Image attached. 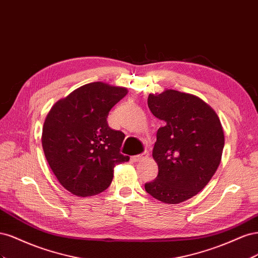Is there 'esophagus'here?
<instances>
[{"label":"esophagus","instance_id":"esophagus-1","mask_svg":"<svg viewBox=\"0 0 258 258\" xmlns=\"http://www.w3.org/2000/svg\"><path fill=\"white\" fill-rule=\"evenodd\" d=\"M146 157H147V155L145 153L144 154H140V155H135L134 157H132V160H134L135 162H139V161H142Z\"/></svg>","mask_w":258,"mask_h":258}]
</instances>
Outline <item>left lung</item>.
<instances>
[{
  "label": "left lung",
  "instance_id": "left-lung-1",
  "mask_svg": "<svg viewBox=\"0 0 258 258\" xmlns=\"http://www.w3.org/2000/svg\"><path fill=\"white\" fill-rule=\"evenodd\" d=\"M147 104L165 126L158 129L153 150L158 175L145 190L165 204H179L204 189L220 166L222 124L212 107L189 93H151Z\"/></svg>",
  "mask_w": 258,
  "mask_h": 258
}]
</instances>
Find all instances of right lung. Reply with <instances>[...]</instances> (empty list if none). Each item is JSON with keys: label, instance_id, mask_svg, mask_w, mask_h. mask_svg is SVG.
Wrapping results in <instances>:
<instances>
[{"label": "right lung", "instance_id": "right-lung-1", "mask_svg": "<svg viewBox=\"0 0 258 258\" xmlns=\"http://www.w3.org/2000/svg\"><path fill=\"white\" fill-rule=\"evenodd\" d=\"M128 90L101 82L86 84L54 104L46 117L42 145L60 184L79 197L105 190L114 167L129 160L120 154L121 131L108 127L112 107Z\"/></svg>", "mask_w": 258, "mask_h": 258}]
</instances>
